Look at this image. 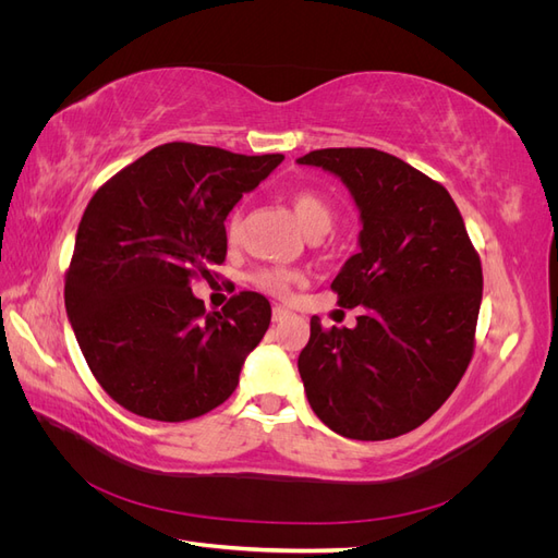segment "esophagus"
<instances>
[{
  "instance_id": "obj_1",
  "label": "esophagus",
  "mask_w": 558,
  "mask_h": 558,
  "mask_svg": "<svg viewBox=\"0 0 558 558\" xmlns=\"http://www.w3.org/2000/svg\"><path fill=\"white\" fill-rule=\"evenodd\" d=\"M289 316H291V312L286 310V307H275V310H272V318H275V320H283V318H289Z\"/></svg>"
}]
</instances>
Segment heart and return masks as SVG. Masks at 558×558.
<instances>
[{
	"label": "heart",
	"mask_w": 558,
	"mask_h": 558,
	"mask_svg": "<svg viewBox=\"0 0 558 558\" xmlns=\"http://www.w3.org/2000/svg\"><path fill=\"white\" fill-rule=\"evenodd\" d=\"M289 202H291L298 223L310 234V238H320V234H326L332 228L335 209L320 193L310 191V189H300V191L291 193ZM238 234H240V211H232L230 221H228V238L234 240ZM295 281H298V272H293V269H283V267H267V269H260V272L256 275V283L265 293H272V295H289L291 286Z\"/></svg>",
	"instance_id": "b5f03b06"
}]
</instances>
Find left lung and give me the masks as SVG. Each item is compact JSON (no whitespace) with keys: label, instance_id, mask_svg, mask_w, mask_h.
<instances>
[{"label":"left lung","instance_id":"1","mask_svg":"<svg viewBox=\"0 0 558 558\" xmlns=\"http://www.w3.org/2000/svg\"><path fill=\"white\" fill-rule=\"evenodd\" d=\"M340 177L361 211V251L330 289L361 307L356 328L320 326L298 369L314 414L351 440H391L424 424L459 386L475 349L482 263L442 183L377 148L298 158Z\"/></svg>","mask_w":558,"mask_h":558}]
</instances>
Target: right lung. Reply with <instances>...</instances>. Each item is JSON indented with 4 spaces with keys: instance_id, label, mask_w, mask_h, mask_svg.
<instances>
[{
    "instance_id": "obj_1",
    "label": "right lung",
    "mask_w": 558,
    "mask_h": 558,
    "mask_svg": "<svg viewBox=\"0 0 558 558\" xmlns=\"http://www.w3.org/2000/svg\"><path fill=\"white\" fill-rule=\"evenodd\" d=\"M283 160L172 142L111 177L88 202L64 277V307L90 373L125 410L189 421L226 402L272 318L244 291L207 312L191 291L226 260V218Z\"/></svg>"
}]
</instances>
